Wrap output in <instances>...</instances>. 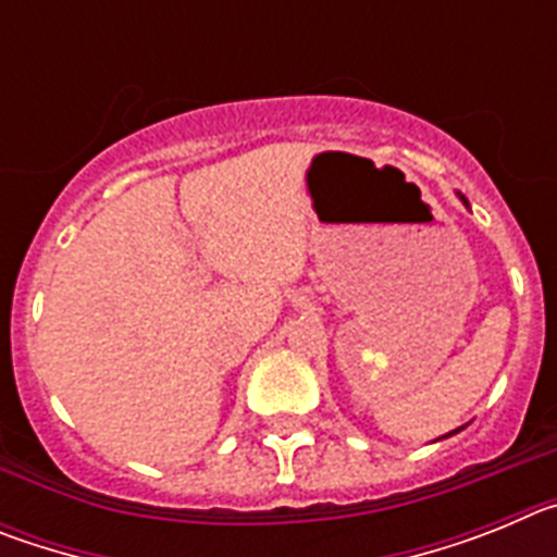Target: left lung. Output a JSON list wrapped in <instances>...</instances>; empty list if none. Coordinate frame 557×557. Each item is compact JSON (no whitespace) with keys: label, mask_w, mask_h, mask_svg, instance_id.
Returning a JSON list of instances; mask_svg holds the SVG:
<instances>
[{"label":"left lung","mask_w":557,"mask_h":557,"mask_svg":"<svg viewBox=\"0 0 557 557\" xmlns=\"http://www.w3.org/2000/svg\"><path fill=\"white\" fill-rule=\"evenodd\" d=\"M457 198H460L462 200V206H466V209H469V200H466V198H462V195H460V191H457ZM462 430V426H457V430H451V432H446V435L444 437H451V435H457V432H460ZM444 437H437V441H444Z\"/></svg>","instance_id":"obj_1"}]
</instances>
